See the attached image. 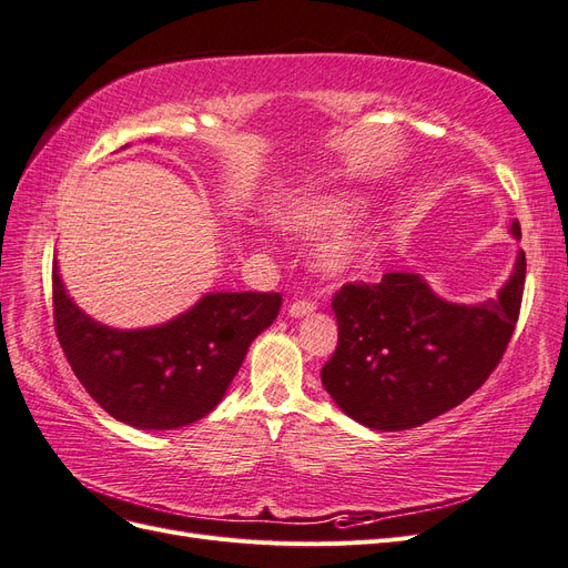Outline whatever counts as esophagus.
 Segmentation results:
<instances>
[{
    "instance_id": "34e87169",
    "label": "esophagus",
    "mask_w": 568,
    "mask_h": 568,
    "mask_svg": "<svg viewBox=\"0 0 568 568\" xmlns=\"http://www.w3.org/2000/svg\"><path fill=\"white\" fill-rule=\"evenodd\" d=\"M315 311V303L313 301H307V298H303V301H294L288 305V315L291 317H303V315H307V313H313Z\"/></svg>"
}]
</instances>
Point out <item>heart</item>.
<instances>
[{
    "instance_id": "obj_1",
    "label": "heart",
    "mask_w": 568,
    "mask_h": 568,
    "mask_svg": "<svg viewBox=\"0 0 568 568\" xmlns=\"http://www.w3.org/2000/svg\"><path fill=\"white\" fill-rule=\"evenodd\" d=\"M359 203H363V199L351 192H322L301 196L294 203H288L274 220H277V225L288 234L313 236L346 220L355 209H359ZM369 246L372 242L365 232H341L320 248L317 267L324 274H329V277H338V274L348 272L363 261Z\"/></svg>"
}]
</instances>
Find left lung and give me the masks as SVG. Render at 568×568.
Masks as SVG:
<instances>
[{"mask_svg":"<svg viewBox=\"0 0 568 568\" xmlns=\"http://www.w3.org/2000/svg\"><path fill=\"white\" fill-rule=\"evenodd\" d=\"M511 234L521 236L519 222ZM526 255L497 298L455 305L417 274L343 284L332 301L338 346L322 367L336 405L374 432H405L457 407L500 365L517 326Z\"/></svg>","mask_w":568,"mask_h":568,"instance_id":"1","label":"left lung"}]
</instances>
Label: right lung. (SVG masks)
Returning a JSON list of instances; mask_svg holds the SVG:
<instances>
[{
  "instance_id": "1",
  "label": "right lung",
  "mask_w": 568,
  "mask_h": 568,
  "mask_svg": "<svg viewBox=\"0 0 568 568\" xmlns=\"http://www.w3.org/2000/svg\"><path fill=\"white\" fill-rule=\"evenodd\" d=\"M54 329L68 365L101 409L136 428H180L222 400L251 341L274 322L282 294H209L151 329H111L68 298L54 261Z\"/></svg>"
}]
</instances>
